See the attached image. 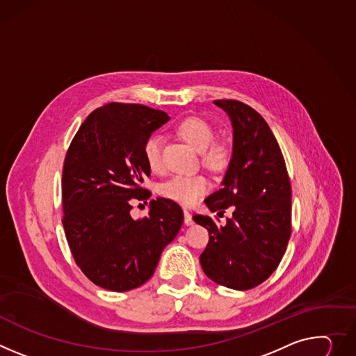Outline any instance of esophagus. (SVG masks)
<instances>
[{
  "mask_svg": "<svg viewBox=\"0 0 356 356\" xmlns=\"http://www.w3.org/2000/svg\"><path fill=\"white\" fill-rule=\"evenodd\" d=\"M183 213H184V224H186V225H191V224H193L191 214L188 213V210H187V209H184V210H183Z\"/></svg>",
  "mask_w": 356,
  "mask_h": 356,
  "instance_id": "esophagus-1",
  "label": "esophagus"
}]
</instances>
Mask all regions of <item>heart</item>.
I'll return each mask as SVG.
<instances>
[{
    "mask_svg": "<svg viewBox=\"0 0 356 356\" xmlns=\"http://www.w3.org/2000/svg\"><path fill=\"white\" fill-rule=\"evenodd\" d=\"M177 134L193 147L202 152V160L209 169L218 172L229 166L232 159L230 146L224 142H213L214 131L204 119L196 116L186 118L179 123ZM161 146L163 140L159 135L150 136L143 146L146 163L153 172H160L163 168ZM210 187L211 183L204 175H177L161 183L159 193L163 197L188 206L196 203Z\"/></svg>",
    "mask_w": 356,
    "mask_h": 356,
    "instance_id": "b5f03b06",
    "label": "heart"
}]
</instances>
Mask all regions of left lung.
<instances>
[{
    "label": "left lung",
    "instance_id": "8db88e82",
    "mask_svg": "<svg viewBox=\"0 0 356 356\" xmlns=\"http://www.w3.org/2000/svg\"><path fill=\"white\" fill-rule=\"evenodd\" d=\"M214 105L233 124V154L221 188L204 203L233 217L218 225L211 217L193 216L209 232L200 255L204 274L227 288L245 291L264 282L278 267L291 236V184L284 156L264 118L251 106L218 99Z\"/></svg>",
    "mask_w": 356,
    "mask_h": 356
}]
</instances>
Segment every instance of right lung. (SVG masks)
<instances>
[{"label":"right lung","instance_id":"right-lung-1","mask_svg":"<svg viewBox=\"0 0 356 356\" xmlns=\"http://www.w3.org/2000/svg\"><path fill=\"white\" fill-rule=\"evenodd\" d=\"M169 119L143 105L112 102L85 119L67 152L62 224L76 266L105 289L124 293L145 284L183 224L181 207L163 197L150 202L146 217L131 216L134 200L150 197L143 146Z\"/></svg>","mask_w":356,"mask_h":356}]
</instances>
